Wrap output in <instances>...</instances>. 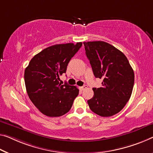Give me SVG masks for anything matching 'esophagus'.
<instances>
[{"mask_svg": "<svg viewBox=\"0 0 153 153\" xmlns=\"http://www.w3.org/2000/svg\"><path fill=\"white\" fill-rule=\"evenodd\" d=\"M87 88H88V86H87V85H83V86H82V87H79V90H83L84 89H85Z\"/></svg>", "mask_w": 153, "mask_h": 153, "instance_id": "1", "label": "esophagus"}]
</instances>
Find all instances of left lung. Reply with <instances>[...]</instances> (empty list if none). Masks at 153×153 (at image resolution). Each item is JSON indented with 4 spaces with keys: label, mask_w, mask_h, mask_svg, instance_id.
Returning a JSON list of instances; mask_svg holds the SVG:
<instances>
[{
    "label": "left lung",
    "mask_w": 153,
    "mask_h": 153,
    "mask_svg": "<svg viewBox=\"0 0 153 153\" xmlns=\"http://www.w3.org/2000/svg\"><path fill=\"white\" fill-rule=\"evenodd\" d=\"M96 78L102 87L93 88L88 100L90 109L102 117L117 114L130 99L134 85V72L127 58L116 47L102 41L83 42Z\"/></svg>",
    "instance_id": "obj_1"
}]
</instances>
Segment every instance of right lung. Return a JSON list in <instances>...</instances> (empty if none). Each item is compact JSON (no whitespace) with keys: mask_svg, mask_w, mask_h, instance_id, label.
I'll return each mask as SVG.
<instances>
[{"mask_svg":"<svg viewBox=\"0 0 153 153\" xmlns=\"http://www.w3.org/2000/svg\"><path fill=\"white\" fill-rule=\"evenodd\" d=\"M81 46V42H77L49 46L35 55L26 68L25 82L28 96L37 109L47 116L66 114L79 94L76 86L62 85L59 81Z\"/></svg>","mask_w":153,"mask_h":153,"instance_id":"obj_1","label":"right lung"}]
</instances>
